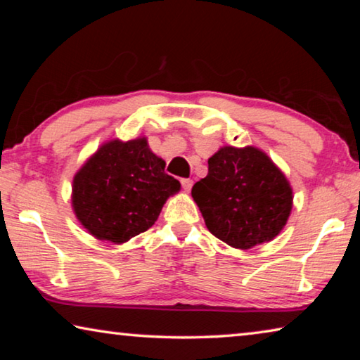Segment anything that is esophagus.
Here are the masks:
<instances>
[{
    "label": "esophagus",
    "mask_w": 360,
    "mask_h": 360,
    "mask_svg": "<svg viewBox=\"0 0 360 360\" xmlns=\"http://www.w3.org/2000/svg\"><path fill=\"white\" fill-rule=\"evenodd\" d=\"M181 184H182V187H184L186 192H191L193 181L192 179H181Z\"/></svg>",
    "instance_id": "1"
}]
</instances>
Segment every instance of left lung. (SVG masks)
Wrapping results in <instances>:
<instances>
[{"label":"left lung","instance_id":"1","mask_svg":"<svg viewBox=\"0 0 360 360\" xmlns=\"http://www.w3.org/2000/svg\"><path fill=\"white\" fill-rule=\"evenodd\" d=\"M192 197L211 233L243 251L275 240L294 205L285 174L254 146H222L208 158V174L195 182Z\"/></svg>","mask_w":360,"mask_h":360}]
</instances>
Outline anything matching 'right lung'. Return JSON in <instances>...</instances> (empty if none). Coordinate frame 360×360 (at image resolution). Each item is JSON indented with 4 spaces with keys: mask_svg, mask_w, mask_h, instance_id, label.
<instances>
[{
    "mask_svg": "<svg viewBox=\"0 0 360 360\" xmlns=\"http://www.w3.org/2000/svg\"><path fill=\"white\" fill-rule=\"evenodd\" d=\"M178 179L165 173L148 138L103 143L72 178L71 205L94 238L124 245L155 224Z\"/></svg>",
    "mask_w": 360,
    "mask_h": 360,
    "instance_id": "add662e5",
    "label": "right lung"
}]
</instances>
